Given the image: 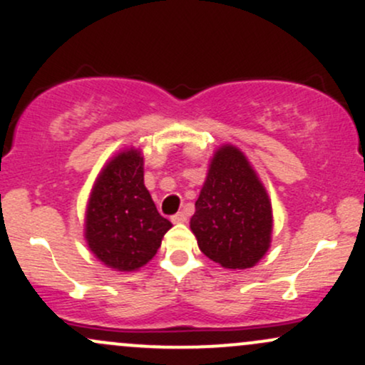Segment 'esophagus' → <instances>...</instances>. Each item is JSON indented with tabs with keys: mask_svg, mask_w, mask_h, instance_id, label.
Listing matches in <instances>:
<instances>
[{
	"mask_svg": "<svg viewBox=\"0 0 365 365\" xmlns=\"http://www.w3.org/2000/svg\"><path fill=\"white\" fill-rule=\"evenodd\" d=\"M185 220H187V216L183 215V212H177V215L175 216H171V221H173V223H185Z\"/></svg>",
	"mask_w": 365,
	"mask_h": 365,
	"instance_id": "1",
	"label": "esophagus"
}]
</instances>
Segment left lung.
Instances as JSON below:
<instances>
[{
	"label": "left lung",
	"mask_w": 365,
	"mask_h": 365,
	"mask_svg": "<svg viewBox=\"0 0 365 365\" xmlns=\"http://www.w3.org/2000/svg\"><path fill=\"white\" fill-rule=\"evenodd\" d=\"M190 230L200 252L225 269H249L269 250L271 199L235 145L223 144L212 154Z\"/></svg>",
	"instance_id": "left-lung-1"
}]
</instances>
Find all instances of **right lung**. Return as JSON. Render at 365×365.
<instances>
[{
    "instance_id": "1",
    "label": "right lung",
    "mask_w": 365,
    "mask_h": 365,
    "mask_svg": "<svg viewBox=\"0 0 365 365\" xmlns=\"http://www.w3.org/2000/svg\"><path fill=\"white\" fill-rule=\"evenodd\" d=\"M170 228L144 185L142 150H120L104 165L87 200L83 237L89 250L104 266L132 273L156 255Z\"/></svg>"
}]
</instances>
